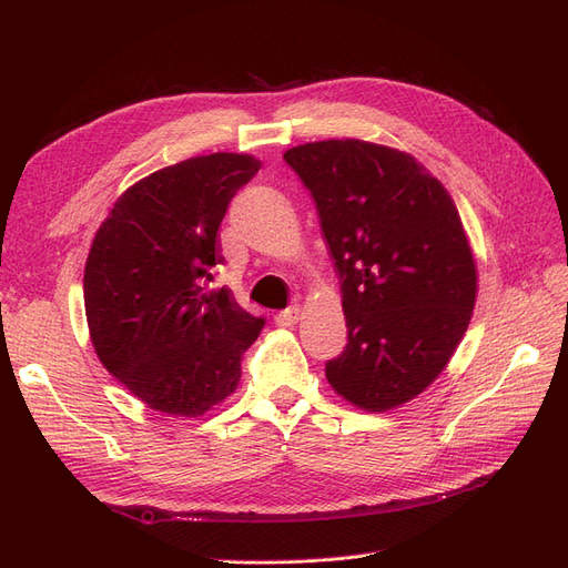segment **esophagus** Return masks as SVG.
I'll list each match as a JSON object with an SVG mask.
<instances>
[{
  "label": "esophagus",
  "mask_w": 568,
  "mask_h": 568,
  "mask_svg": "<svg viewBox=\"0 0 568 568\" xmlns=\"http://www.w3.org/2000/svg\"><path fill=\"white\" fill-rule=\"evenodd\" d=\"M301 315H303L301 307L291 305V307H286V311L274 315V322H277V326H294L301 320Z\"/></svg>",
  "instance_id": "34e87169"
}]
</instances>
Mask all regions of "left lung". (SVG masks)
I'll list each match as a JSON object with an SVG mask.
<instances>
[{
	"label": "left lung",
	"instance_id": "8db88e82",
	"mask_svg": "<svg viewBox=\"0 0 568 568\" xmlns=\"http://www.w3.org/2000/svg\"><path fill=\"white\" fill-rule=\"evenodd\" d=\"M338 272L348 343L332 388L367 412L419 395L448 365L476 301V265L445 186L409 153L359 140L288 149Z\"/></svg>",
	"mask_w": 568,
	"mask_h": 568
}]
</instances>
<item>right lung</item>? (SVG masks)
Listing matches in <instances>:
<instances>
[{
  "instance_id": "obj_1",
  "label": "right lung",
  "mask_w": 568,
  "mask_h": 568,
  "mask_svg": "<svg viewBox=\"0 0 568 568\" xmlns=\"http://www.w3.org/2000/svg\"><path fill=\"white\" fill-rule=\"evenodd\" d=\"M261 170L246 153L186 159L132 184L94 236L84 313L94 351L151 409L201 417L236 390L261 334L227 288H209L220 222Z\"/></svg>"
}]
</instances>
